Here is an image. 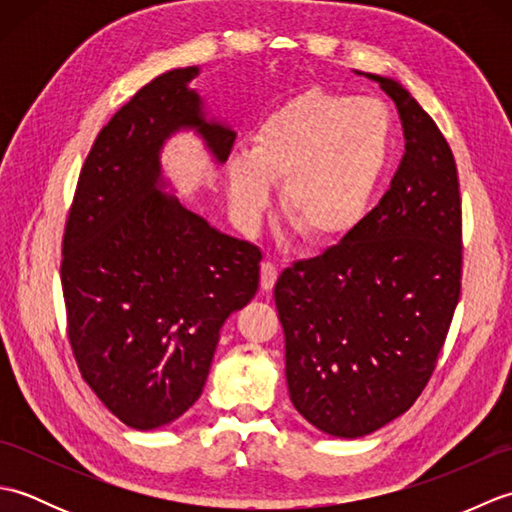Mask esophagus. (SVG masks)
Listing matches in <instances>:
<instances>
[{
    "mask_svg": "<svg viewBox=\"0 0 512 512\" xmlns=\"http://www.w3.org/2000/svg\"><path fill=\"white\" fill-rule=\"evenodd\" d=\"M277 277H279L277 266L270 264V262H264L262 264V290H266V292L273 290Z\"/></svg>",
    "mask_w": 512,
    "mask_h": 512,
    "instance_id": "1",
    "label": "esophagus"
}]
</instances>
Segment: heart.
Returning <instances> with one entry per match:
<instances>
[{
    "instance_id": "obj_1",
    "label": "heart",
    "mask_w": 512,
    "mask_h": 512,
    "mask_svg": "<svg viewBox=\"0 0 512 512\" xmlns=\"http://www.w3.org/2000/svg\"><path fill=\"white\" fill-rule=\"evenodd\" d=\"M248 140V151L226 162L239 220H262L281 184L286 220L310 244L334 246L374 209L394 158L396 118L378 99L310 88L275 107Z\"/></svg>"
}]
</instances>
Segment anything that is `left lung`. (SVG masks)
<instances>
[{
    "mask_svg": "<svg viewBox=\"0 0 512 512\" xmlns=\"http://www.w3.org/2000/svg\"><path fill=\"white\" fill-rule=\"evenodd\" d=\"M365 76L396 103L405 156L361 228L286 268L275 286L292 405L312 427L350 440L385 427L422 394L462 279L451 147L405 85Z\"/></svg>",
    "mask_w": 512,
    "mask_h": 512,
    "instance_id": "left-lung-1",
    "label": "left lung"
}]
</instances>
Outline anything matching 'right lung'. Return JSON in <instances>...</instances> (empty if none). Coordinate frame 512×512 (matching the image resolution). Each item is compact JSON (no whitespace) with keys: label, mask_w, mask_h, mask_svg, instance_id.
Here are the masks:
<instances>
[{"label":"right lung","mask_w":512,"mask_h":512,"mask_svg":"<svg viewBox=\"0 0 512 512\" xmlns=\"http://www.w3.org/2000/svg\"><path fill=\"white\" fill-rule=\"evenodd\" d=\"M198 65L156 76L85 158L63 235L61 288L85 383L127 427L154 431L200 398L224 321L259 288L262 250L187 209L162 149L193 132L217 167L235 129L189 88Z\"/></svg>","instance_id":"1"}]
</instances>
